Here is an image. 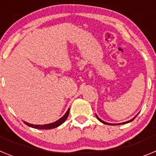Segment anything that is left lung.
<instances>
[{"mask_svg":"<svg viewBox=\"0 0 156 156\" xmlns=\"http://www.w3.org/2000/svg\"><path fill=\"white\" fill-rule=\"evenodd\" d=\"M136 116H137V115H136ZM136 116H134V117H133V119H130V120H129V121H126V122H122V123H114V124H112V123H108V122H105V121L101 120V119L100 118H98V115H96V117H97V118H98V120L100 121V122H102V123H105V124H108V125H119V124H125V123H127V122H131V121H133V119H135V117H136Z\"/></svg>","mask_w":156,"mask_h":156,"instance_id":"obj_1","label":"left lung"}]
</instances>
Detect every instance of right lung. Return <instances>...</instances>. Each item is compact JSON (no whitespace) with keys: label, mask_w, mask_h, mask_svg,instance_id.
Returning a JSON list of instances; mask_svg holds the SVG:
<instances>
[{"label":"right lung","mask_w":156,"mask_h":156,"mask_svg":"<svg viewBox=\"0 0 156 156\" xmlns=\"http://www.w3.org/2000/svg\"><path fill=\"white\" fill-rule=\"evenodd\" d=\"M69 113V108L67 110V112H66L64 115H63L62 118L58 119V120L55 121V122H52V123H49V124H44V125H34L31 124V123H29V122H25L24 123L26 125H27L28 126H30V127L35 128V129H53V128L58 127V126H60L61 124H62L63 122L66 121V119H67V117H68Z\"/></svg>","instance_id":"add662e5"}]
</instances>
